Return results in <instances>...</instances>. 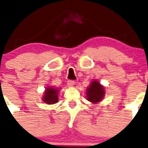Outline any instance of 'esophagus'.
<instances>
[{
	"label": "esophagus",
	"instance_id": "obj_1",
	"mask_svg": "<svg viewBox=\"0 0 148 148\" xmlns=\"http://www.w3.org/2000/svg\"><path fill=\"white\" fill-rule=\"evenodd\" d=\"M74 81H73V80H68V82H67V85H68L69 86H73L74 85Z\"/></svg>",
	"mask_w": 148,
	"mask_h": 148
}]
</instances>
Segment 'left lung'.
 <instances>
[{"mask_svg":"<svg viewBox=\"0 0 148 148\" xmlns=\"http://www.w3.org/2000/svg\"><path fill=\"white\" fill-rule=\"evenodd\" d=\"M104 88L96 80L92 82L90 86L86 89L87 100L92 103L100 102L104 97Z\"/></svg>","mask_w":148,"mask_h":148,"instance_id":"obj_1","label":"left lung"}]
</instances>
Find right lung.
Returning a JSON list of instances; mask_svg holds the SVG:
<instances>
[{
  "label": "right lung",
  "mask_w": 148,
  "mask_h": 148,
  "mask_svg": "<svg viewBox=\"0 0 148 148\" xmlns=\"http://www.w3.org/2000/svg\"><path fill=\"white\" fill-rule=\"evenodd\" d=\"M58 92L59 89L53 87L46 88V92L44 93L43 101L48 104H53L58 102Z\"/></svg>",
  "instance_id": "right-lung-1"
}]
</instances>
